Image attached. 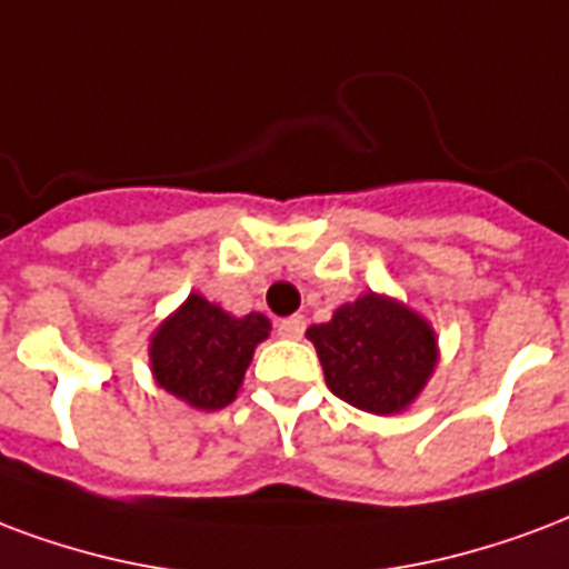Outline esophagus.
I'll use <instances>...</instances> for the list:
<instances>
[{"instance_id":"34e87169","label":"esophagus","mask_w":569,"mask_h":569,"mask_svg":"<svg viewBox=\"0 0 569 569\" xmlns=\"http://www.w3.org/2000/svg\"><path fill=\"white\" fill-rule=\"evenodd\" d=\"M305 317H289V319H280L277 322V335L280 338H289V340H298L301 335H305Z\"/></svg>"}]
</instances>
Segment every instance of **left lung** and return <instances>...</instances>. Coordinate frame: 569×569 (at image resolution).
<instances>
[{"label": "left lung", "mask_w": 569, "mask_h": 569, "mask_svg": "<svg viewBox=\"0 0 569 569\" xmlns=\"http://www.w3.org/2000/svg\"><path fill=\"white\" fill-rule=\"evenodd\" d=\"M328 389L368 413H398L422 391L437 361L431 326L391 298L368 292L307 328Z\"/></svg>", "instance_id": "8db88e82"}]
</instances>
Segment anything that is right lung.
<instances>
[{
	"label": "right lung",
	"instance_id": "obj_1",
	"mask_svg": "<svg viewBox=\"0 0 569 569\" xmlns=\"http://www.w3.org/2000/svg\"><path fill=\"white\" fill-rule=\"evenodd\" d=\"M271 331L262 313L229 317L222 307L189 296L150 343L156 382L196 410H220L234 401L252 349Z\"/></svg>",
	"mask_w": 569,
	"mask_h": 569
}]
</instances>
